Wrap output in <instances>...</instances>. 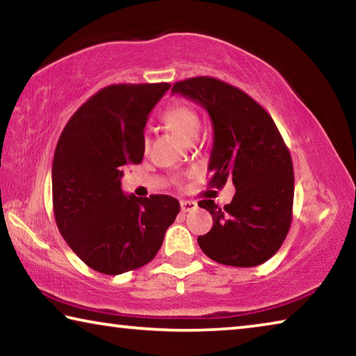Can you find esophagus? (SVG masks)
Returning <instances> with one entry per match:
<instances>
[{
	"instance_id": "obj_1",
	"label": "esophagus",
	"mask_w": 356,
	"mask_h": 356,
	"mask_svg": "<svg viewBox=\"0 0 356 356\" xmlns=\"http://www.w3.org/2000/svg\"><path fill=\"white\" fill-rule=\"evenodd\" d=\"M197 207V204L195 201H180V209H182V212H191V210H195Z\"/></svg>"
}]
</instances>
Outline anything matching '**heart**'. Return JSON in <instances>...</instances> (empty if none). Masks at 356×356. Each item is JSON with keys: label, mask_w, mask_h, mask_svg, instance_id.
Segmentation results:
<instances>
[{"label": "heart", "mask_w": 356, "mask_h": 356, "mask_svg": "<svg viewBox=\"0 0 356 356\" xmlns=\"http://www.w3.org/2000/svg\"><path fill=\"white\" fill-rule=\"evenodd\" d=\"M165 122L176 131L179 136L184 140H190V138L196 136L200 131V118H197L196 111L190 108L188 105L179 104L171 106L170 110L165 113ZM144 149L149 147V136L146 135L143 140Z\"/></svg>", "instance_id": "heart-1"}]
</instances>
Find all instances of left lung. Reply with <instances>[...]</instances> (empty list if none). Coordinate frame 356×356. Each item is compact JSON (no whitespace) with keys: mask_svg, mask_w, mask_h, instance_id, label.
Segmentation results:
<instances>
[{"mask_svg":"<svg viewBox=\"0 0 356 356\" xmlns=\"http://www.w3.org/2000/svg\"><path fill=\"white\" fill-rule=\"evenodd\" d=\"M180 94L209 113L213 127L209 185L236 186L231 204L212 200L206 209L213 226L197 237L204 254L232 267H256L281 248L292 221L293 166L289 149L264 108L248 94L212 76L179 81Z\"/></svg>","mask_w":356,"mask_h":356,"instance_id":"1","label":"left lung"}]
</instances>
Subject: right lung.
Instances as JSON below:
<instances>
[{
	"label": "right lung",
	"instance_id": "add662e5",
	"mask_svg": "<svg viewBox=\"0 0 356 356\" xmlns=\"http://www.w3.org/2000/svg\"><path fill=\"white\" fill-rule=\"evenodd\" d=\"M170 83L111 84L69 119L51 168L53 210L81 261L120 275L152 261L180 210L172 196L125 195L124 170L141 163L147 116Z\"/></svg>",
	"mask_w": 356,
	"mask_h": 356
}]
</instances>
